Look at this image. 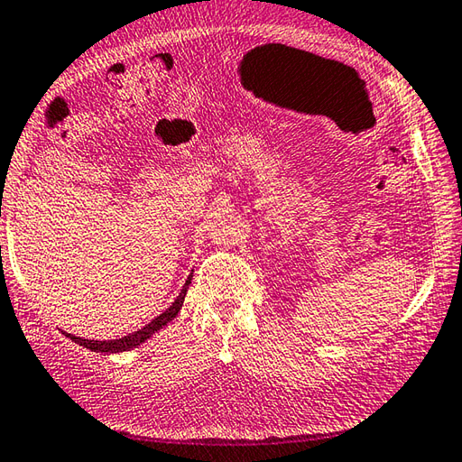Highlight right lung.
<instances>
[{
	"label": "right lung",
	"mask_w": 462,
	"mask_h": 462,
	"mask_svg": "<svg viewBox=\"0 0 462 462\" xmlns=\"http://www.w3.org/2000/svg\"><path fill=\"white\" fill-rule=\"evenodd\" d=\"M189 282H192V274L188 276L184 288H182V291H180L178 298H176L174 302H171L170 309H166L160 316H156V319H153L152 322H148L143 328L128 334V337H122V338H116V340H88V338H81V337H74V334H68V332H63V334H66V337H69L74 342H78L79 346H86V348L94 350V352H104V355H107V352H112V355H114V352H125V350H130V348L140 346L142 342H146L148 338H152L153 334H156L160 328H164L168 322H171V320L176 319L180 309H182V304H184V298H186Z\"/></svg>",
	"instance_id": "add662e5"
}]
</instances>
